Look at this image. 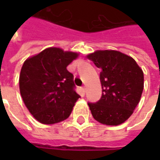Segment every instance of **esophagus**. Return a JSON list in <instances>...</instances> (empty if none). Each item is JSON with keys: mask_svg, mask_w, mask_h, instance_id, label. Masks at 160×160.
<instances>
[{"mask_svg": "<svg viewBox=\"0 0 160 160\" xmlns=\"http://www.w3.org/2000/svg\"><path fill=\"white\" fill-rule=\"evenodd\" d=\"M81 91H82V92H83V94H84V93H85V92H86V88L83 86V87H82V88H81Z\"/></svg>", "mask_w": 160, "mask_h": 160, "instance_id": "34e87169", "label": "esophagus"}]
</instances>
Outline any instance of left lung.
Here are the masks:
<instances>
[{
	"label": "left lung",
	"instance_id": "8db88e82",
	"mask_svg": "<svg viewBox=\"0 0 160 160\" xmlns=\"http://www.w3.org/2000/svg\"><path fill=\"white\" fill-rule=\"evenodd\" d=\"M86 58L101 69L102 98L88 103L93 118L107 126L123 124L141 100L144 86L142 69L132 57L118 51L100 50Z\"/></svg>",
	"mask_w": 160,
	"mask_h": 160
}]
</instances>
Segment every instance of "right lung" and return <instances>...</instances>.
I'll use <instances>...</instances> for the list:
<instances>
[{"label":"right lung","mask_w":160,"mask_h":160,"mask_svg":"<svg viewBox=\"0 0 160 160\" xmlns=\"http://www.w3.org/2000/svg\"><path fill=\"white\" fill-rule=\"evenodd\" d=\"M79 54L58 47L46 48L27 58L19 75V91L29 112L38 122L53 125L67 119L80 96L67 67Z\"/></svg>","instance_id":"obj_1"}]
</instances>
